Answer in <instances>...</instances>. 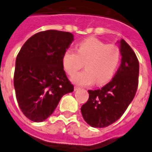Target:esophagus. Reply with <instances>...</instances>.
Returning <instances> with one entry per match:
<instances>
[{
  "label": "esophagus",
  "instance_id": "obj_1",
  "mask_svg": "<svg viewBox=\"0 0 152 152\" xmlns=\"http://www.w3.org/2000/svg\"><path fill=\"white\" fill-rule=\"evenodd\" d=\"M79 89H80V88H79V87H76V86H75V87H74V91H78Z\"/></svg>",
  "mask_w": 152,
  "mask_h": 152
}]
</instances>
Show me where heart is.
I'll use <instances>...</instances> for the list:
<instances>
[{"label":"heart","mask_w":152,"mask_h":152,"mask_svg":"<svg viewBox=\"0 0 152 152\" xmlns=\"http://www.w3.org/2000/svg\"><path fill=\"white\" fill-rule=\"evenodd\" d=\"M76 51L69 49L62 56V64L70 76H73L83 67L85 70L72 79L78 85H98L108 83L113 78L121 60L118 46L107 44L95 38H88L76 44Z\"/></svg>","instance_id":"1"}]
</instances>
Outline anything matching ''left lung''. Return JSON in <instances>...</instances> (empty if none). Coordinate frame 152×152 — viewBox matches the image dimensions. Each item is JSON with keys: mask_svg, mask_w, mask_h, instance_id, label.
<instances>
[{"mask_svg": "<svg viewBox=\"0 0 152 152\" xmlns=\"http://www.w3.org/2000/svg\"><path fill=\"white\" fill-rule=\"evenodd\" d=\"M121 55L119 69L112 80L101 89L88 91L89 99L81 106L83 119L91 127L109 126L125 113L138 87L139 61L124 40L118 42Z\"/></svg>", "mask_w": 152, "mask_h": 152, "instance_id": "left-lung-1", "label": "left lung"}]
</instances>
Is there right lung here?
Returning <instances> with one entry per match:
<instances>
[{
    "instance_id": "add662e5",
    "label": "right lung",
    "mask_w": 152,
    "mask_h": 152,
    "mask_svg": "<svg viewBox=\"0 0 152 152\" xmlns=\"http://www.w3.org/2000/svg\"><path fill=\"white\" fill-rule=\"evenodd\" d=\"M69 32L49 30L34 34L15 60L14 88L23 113L32 121L48 118L63 95L72 92L62 56L74 40Z\"/></svg>"
}]
</instances>
